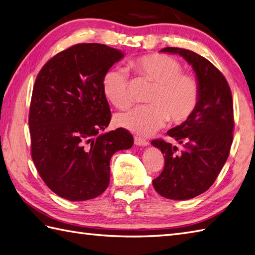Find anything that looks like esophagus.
I'll return each mask as SVG.
<instances>
[{"label":"esophagus","instance_id":"34e87169","mask_svg":"<svg viewBox=\"0 0 255 255\" xmlns=\"http://www.w3.org/2000/svg\"><path fill=\"white\" fill-rule=\"evenodd\" d=\"M133 140H134V143H136L137 145H142V147H145V145L149 144L148 140H145V139H143L141 137H137L136 136V137L133 138Z\"/></svg>","mask_w":255,"mask_h":255}]
</instances>
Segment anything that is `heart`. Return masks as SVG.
<instances>
[{
  "mask_svg": "<svg viewBox=\"0 0 255 255\" xmlns=\"http://www.w3.org/2000/svg\"><path fill=\"white\" fill-rule=\"evenodd\" d=\"M128 66L141 78L153 83L148 105H140L119 113V127L138 134H150L170 119L182 124L193 115L199 101V83L191 74L183 73L181 63L166 55L152 53L129 61ZM103 92L117 108L130 104L128 78L123 69L113 68L103 78Z\"/></svg>",
  "mask_w": 255,
  "mask_h": 255,
  "instance_id": "obj_1",
  "label": "heart"
}]
</instances>
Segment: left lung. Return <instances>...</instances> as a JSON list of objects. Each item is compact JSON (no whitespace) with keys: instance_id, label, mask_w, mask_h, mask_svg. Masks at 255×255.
Wrapping results in <instances>:
<instances>
[{"instance_id":"1","label":"left lung","mask_w":255,"mask_h":255,"mask_svg":"<svg viewBox=\"0 0 255 255\" xmlns=\"http://www.w3.org/2000/svg\"><path fill=\"white\" fill-rule=\"evenodd\" d=\"M161 52L185 59L199 83V101L193 115L166 132L182 149L161 139L151 141L164 154L165 162L152 182L154 189L165 198L186 200L207 191L228 159L234 138V103L227 80L207 59L182 48L166 47Z\"/></svg>"}]
</instances>
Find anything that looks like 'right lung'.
Listing matches in <instances>:
<instances>
[{
  "instance_id": "1",
  "label": "right lung",
  "mask_w": 255,
  "mask_h": 255,
  "mask_svg": "<svg viewBox=\"0 0 255 255\" xmlns=\"http://www.w3.org/2000/svg\"><path fill=\"white\" fill-rule=\"evenodd\" d=\"M124 52L78 44L48 61L32 90L31 158L46 185L72 202L95 198L110 184V161L132 147L126 129L102 132L111 122L103 78Z\"/></svg>"
}]
</instances>
